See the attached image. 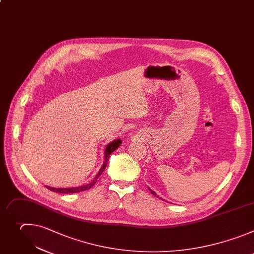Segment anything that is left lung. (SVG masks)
<instances>
[{
	"label": "left lung",
	"instance_id": "8db88e82",
	"mask_svg": "<svg viewBox=\"0 0 254 254\" xmlns=\"http://www.w3.org/2000/svg\"><path fill=\"white\" fill-rule=\"evenodd\" d=\"M149 190H150V192H151V193H152V194H153V195H154V196H156V197H158V198H159V199H161V197H159V196H158V195H157V194H156V193H155V192H154V191H153V190H151V189H150V188H149Z\"/></svg>",
	"mask_w": 254,
	"mask_h": 254
}]
</instances>
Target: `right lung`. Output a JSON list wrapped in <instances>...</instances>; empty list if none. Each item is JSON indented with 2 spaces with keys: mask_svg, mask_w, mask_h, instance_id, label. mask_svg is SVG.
<instances>
[{
  "mask_svg": "<svg viewBox=\"0 0 254 254\" xmlns=\"http://www.w3.org/2000/svg\"><path fill=\"white\" fill-rule=\"evenodd\" d=\"M122 144V141L120 139H117V140H114L112 141L111 143H109L107 146H106V149H105V160H104V163L102 164V167L100 168L99 172L97 173L96 177L94 178L93 181H91L90 183L88 184H85V185H82V186H79V187H72V188H54V187H50V186H47L45 185V187H47L49 190L53 191V192H57V193H63V194H69V193H77V192H81V191H85V190H88L90 189L91 187H93L95 185V183L97 182V179L99 178V176L103 173V171L106 169V166L108 164V160H109V156L110 154L112 153V152H114L120 145Z\"/></svg>",
  "mask_w": 254,
  "mask_h": 254,
  "instance_id": "1",
  "label": "right lung"
}]
</instances>
